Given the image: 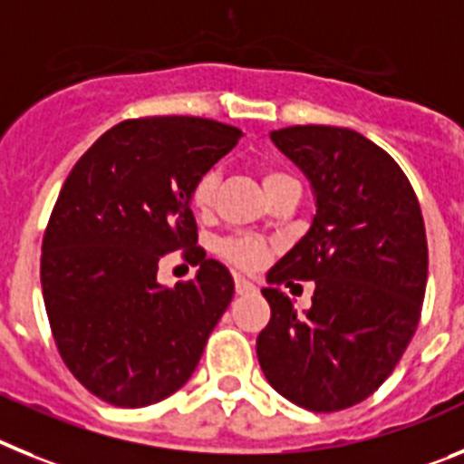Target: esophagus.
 <instances>
[{
    "label": "esophagus",
    "instance_id": "esophagus-1",
    "mask_svg": "<svg viewBox=\"0 0 464 464\" xmlns=\"http://www.w3.org/2000/svg\"><path fill=\"white\" fill-rule=\"evenodd\" d=\"M236 292L237 294H252V292H256V287L249 280H245V277L236 276Z\"/></svg>",
    "mask_w": 464,
    "mask_h": 464
}]
</instances>
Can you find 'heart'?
<instances>
[{
    "mask_svg": "<svg viewBox=\"0 0 464 464\" xmlns=\"http://www.w3.org/2000/svg\"><path fill=\"white\" fill-rule=\"evenodd\" d=\"M261 182H264L266 191L271 196L276 188L285 187L289 182H296L289 172L280 170V168H264L261 170ZM215 191H217V172L208 170L193 182L191 187V208L200 215H208L209 209H212V203H215ZM217 255L221 259L227 261V264L236 266L240 271H255L259 268L261 264L268 256V247H266L264 240L255 236H233V237H224L219 243L215 245Z\"/></svg>",
    "mask_w": 464,
    "mask_h": 464,
    "instance_id": "b5f03b06",
    "label": "heart"
}]
</instances>
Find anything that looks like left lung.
Here are the masks:
<instances>
[{
    "label": "left lung",
    "instance_id": "8db88e82",
    "mask_svg": "<svg viewBox=\"0 0 464 464\" xmlns=\"http://www.w3.org/2000/svg\"><path fill=\"white\" fill-rule=\"evenodd\" d=\"M271 140L308 175L317 212L261 289L271 320L256 338L266 381L301 409L332 413L372 397L420 322L427 236L420 203L397 160L348 128L287 126ZM315 279L296 316L276 289Z\"/></svg>",
    "mask_w": 464,
    "mask_h": 464
}]
</instances>
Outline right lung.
<instances>
[{"label": "right lung", "mask_w": 464, "mask_h": 464, "mask_svg": "<svg viewBox=\"0 0 464 464\" xmlns=\"http://www.w3.org/2000/svg\"><path fill=\"white\" fill-rule=\"evenodd\" d=\"M243 132L200 116H142L95 140L64 179L42 243V289L55 348L88 392L121 409L170 397L198 366L233 299L205 259L191 187ZM179 251L193 281L158 285Z\"/></svg>", "instance_id": "obj_1"}]
</instances>
